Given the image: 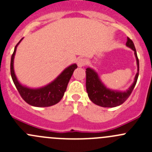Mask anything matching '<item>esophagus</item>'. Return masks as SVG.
I'll return each instance as SVG.
<instances>
[{"label":"esophagus","mask_w":152,"mask_h":152,"mask_svg":"<svg viewBox=\"0 0 152 152\" xmlns=\"http://www.w3.org/2000/svg\"><path fill=\"white\" fill-rule=\"evenodd\" d=\"M86 63L87 61L85 58H79V59H77V66L79 67L84 66L86 64Z\"/></svg>","instance_id":"esophagus-1"}]
</instances>
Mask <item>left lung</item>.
<instances>
[{
    "label": "left lung",
    "mask_w": 152,
    "mask_h": 152,
    "mask_svg": "<svg viewBox=\"0 0 152 152\" xmlns=\"http://www.w3.org/2000/svg\"><path fill=\"white\" fill-rule=\"evenodd\" d=\"M127 47L130 48L134 52V56L136 58L137 66V72L134 79V82L132 85L127 88L126 91H120V90L112 89L108 88L105 84L102 82L100 76L94 69L88 67L86 69V91L88 96L92 103L97 106L102 107H116L124 103L130 96L131 93L133 91L138 75H139V60L137 55L136 49L133 41L130 38L127 37V42L126 43Z\"/></svg>",
    "instance_id": "8db88e82"
}]
</instances>
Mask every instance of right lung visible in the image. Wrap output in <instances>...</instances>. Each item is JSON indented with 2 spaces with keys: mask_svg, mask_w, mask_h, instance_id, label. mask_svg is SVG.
Instances as JSON below:
<instances>
[{
  "mask_svg": "<svg viewBox=\"0 0 152 152\" xmlns=\"http://www.w3.org/2000/svg\"><path fill=\"white\" fill-rule=\"evenodd\" d=\"M23 39L22 38L16 45L11 58L10 71L15 86L20 93L22 98L31 106L35 107H48V106H53L58 103L64 97L70 78L72 75L75 69L77 68V66L76 64H72V65L69 66L55 80L43 86L38 87V88H31L23 85L18 80L14 69V59L16 50L18 46Z\"/></svg>",
  "mask_w": 152,
  "mask_h": 152,
  "instance_id": "obj_1",
  "label": "right lung"
}]
</instances>
